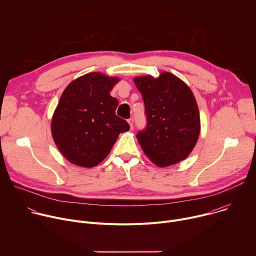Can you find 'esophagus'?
<instances>
[{"mask_svg": "<svg viewBox=\"0 0 256 256\" xmlns=\"http://www.w3.org/2000/svg\"><path fill=\"white\" fill-rule=\"evenodd\" d=\"M128 122L130 124V128H132V126H134V118H130V120H128Z\"/></svg>", "mask_w": 256, "mask_h": 256, "instance_id": "34e87169", "label": "esophagus"}]
</instances>
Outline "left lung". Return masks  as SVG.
Returning a JSON list of instances; mask_svg holds the SVG:
<instances>
[{
	"label": "left lung",
	"instance_id": "8db88e82",
	"mask_svg": "<svg viewBox=\"0 0 256 256\" xmlns=\"http://www.w3.org/2000/svg\"><path fill=\"white\" fill-rule=\"evenodd\" d=\"M142 93L147 126L136 134L144 153L159 167L184 160L192 151L200 132L196 100L190 88L171 72L136 77Z\"/></svg>",
	"mask_w": 256,
	"mask_h": 256
}]
</instances>
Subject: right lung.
Instances as JSON below:
<instances>
[{
  "label": "right lung",
  "instance_id": "obj_1",
  "mask_svg": "<svg viewBox=\"0 0 256 256\" xmlns=\"http://www.w3.org/2000/svg\"><path fill=\"white\" fill-rule=\"evenodd\" d=\"M120 81L89 72L70 82L62 92L52 120L56 147L70 163L91 168L112 151L128 124L116 114L118 100L109 92Z\"/></svg>",
  "mask_w": 256,
  "mask_h": 256
}]
</instances>
